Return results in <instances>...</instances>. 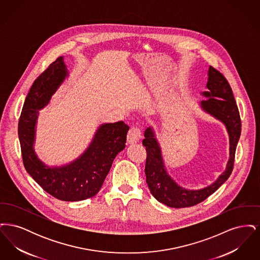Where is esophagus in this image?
Instances as JSON below:
<instances>
[{
	"mask_svg": "<svg viewBox=\"0 0 260 260\" xmlns=\"http://www.w3.org/2000/svg\"><path fill=\"white\" fill-rule=\"evenodd\" d=\"M140 138H141L140 129L137 128L136 126H133L127 133V142L129 144H135V143L139 141Z\"/></svg>",
	"mask_w": 260,
	"mask_h": 260,
	"instance_id": "esophagus-1",
	"label": "esophagus"
}]
</instances>
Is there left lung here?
I'll return each instance as SVG.
<instances>
[{"mask_svg": "<svg viewBox=\"0 0 260 260\" xmlns=\"http://www.w3.org/2000/svg\"><path fill=\"white\" fill-rule=\"evenodd\" d=\"M208 76V89L202 92V95L207 99H203L200 102V107L225 125L230 145L226 170L213 183L198 190L185 189L178 185L167 172L154 128L149 126L144 132L142 144L147 152L145 164L146 182L154 198L171 208H187L203 202L222 185L233 171L236 147L241 136L240 113L232 88L225 77L211 66L209 68Z\"/></svg>", "mask_w": 260, "mask_h": 260, "instance_id": "obj_1", "label": "left lung"}]
</instances>
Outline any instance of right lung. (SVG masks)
I'll return each mask as SVG.
<instances>
[{"instance_id": "right-lung-1", "label": "right lung", "mask_w": 260, "mask_h": 260, "mask_svg": "<svg viewBox=\"0 0 260 260\" xmlns=\"http://www.w3.org/2000/svg\"><path fill=\"white\" fill-rule=\"evenodd\" d=\"M68 75L61 56L35 80L25 99L18 137L25 170L38 184L54 198L78 202L99 193L114 159L125 147L129 127L123 121L101 124L85 152L70 164L49 167L41 161L34 150L39 112L49 104Z\"/></svg>"}]
</instances>
